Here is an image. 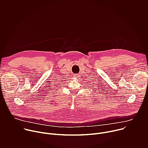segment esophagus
<instances>
[{
  "label": "esophagus",
  "mask_w": 148,
  "mask_h": 148,
  "mask_svg": "<svg viewBox=\"0 0 148 148\" xmlns=\"http://www.w3.org/2000/svg\"><path fill=\"white\" fill-rule=\"evenodd\" d=\"M79 76V75L78 74H75V75H74V77H75V78H78Z\"/></svg>",
  "instance_id": "1"
}]
</instances>
